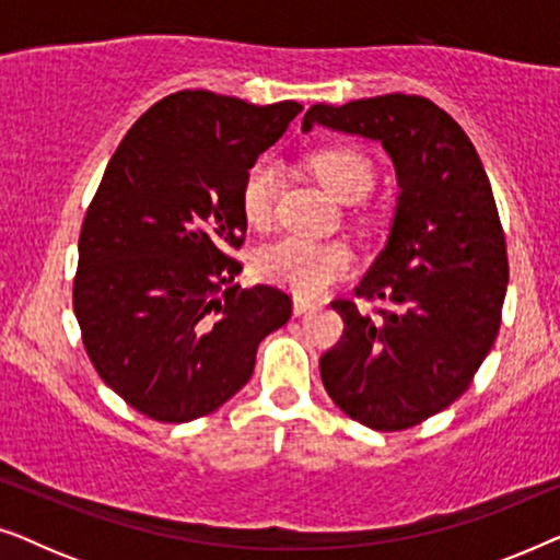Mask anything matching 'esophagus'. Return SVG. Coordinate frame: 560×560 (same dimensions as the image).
Instances as JSON below:
<instances>
[{
	"mask_svg": "<svg viewBox=\"0 0 560 560\" xmlns=\"http://www.w3.org/2000/svg\"><path fill=\"white\" fill-rule=\"evenodd\" d=\"M316 308H318V303L308 301V298H293L295 316H303V313H311V311H316Z\"/></svg>",
	"mask_w": 560,
	"mask_h": 560,
	"instance_id": "obj_1",
	"label": "esophagus"
}]
</instances>
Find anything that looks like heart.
<instances>
[{
    "instance_id": "heart-1",
    "label": "heart",
    "mask_w": 560,
    "mask_h": 560,
    "mask_svg": "<svg viewBox=\"0 0 560 560\" xmlns=\"http://www.w3.org/2000/svg\"><path fill=\"white\" fill-rule=\"evenodd\" d=\"M313 171L320 183L341 201H357L374 183V167L362 152L326 148L313 155ZM280 188V163L272 155L257 158L247 167L240 190L242 213L247 224L265 229L275 217V198ZM354 265V255L343 242H318L305 236H280L255 252L259 278L293 290L295 295L316 298L341 280Z\"/></svg>"
}]
</instances>
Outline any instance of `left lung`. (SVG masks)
I'll use <instances>...</instances> for the list:
<instances>
[{"label":"left lung","instance_id":"1","mask_svg":"<svg viewBox=\"0 0 560 560\" xmlns=\"http://www.w3.org/2000/svg\"><path fill=\"white\" fill-rule=\"evenodd\" d=\"M324 125L382 142L397 196L385 249L357 298L334 301L343 336L320 357V380L351 420L405 431L464 395L500 331L510 267L485 165L462 127L431 98L385 94L316 104L303 132Z\"/></svg>","mask_w":560,"mask_h":560}]
</instances>
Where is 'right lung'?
<instances>
[{"label":"right lung","instance_id":"1","mask_svg":"<svg viewBox=\"0 0 560 560\" xmlns=\"http://www.w3.org/2000/svg\"><path fill=\"white\" fill-rule=\"evenodd\" d=\"M303 112L178 91L119 142L83 219L73 311L98 377L137 412L188 423L221 408L255 372L259 341L293 303L240 288L247 167Z\"/></svg>","mask_w":560,"mask_h":560}]
</instances>
